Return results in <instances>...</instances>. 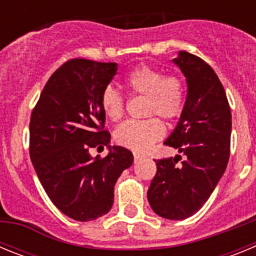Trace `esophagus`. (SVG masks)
<instances>
[{
    "label": "esophagus",
    "mask_w": 256,
    "mask_h": 256,
    "mask_svg": "<svg viewBox=\"0 0 256 256\" xmlns=\"http://www.w3.org/2000/svg\"><path fill=\"white\" fill-rule=\"evenodd\" d=\"M133 156H134V160H136V162H137V160H140V159H141V158H142V156L140 155V154H134V155H133Z\"/></svg>",
    "instance_id": "1"
}]
</instances>
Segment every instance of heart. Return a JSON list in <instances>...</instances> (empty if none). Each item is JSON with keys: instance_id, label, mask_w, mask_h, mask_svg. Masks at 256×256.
<instances>
[{"instance_id": "b5f03b06", "label": "heart", "mask_w": 256, "mask_h": 256, "mask_svg": "<svg viewBox=\"0 0 256 256\" xmlns=\"http://www.w3.org/2000/svg\"><path fill=\"white\" fill-rule=\"evenodd\" d=\"M126 86L134 94L148 97L146 114H158L164 119H174L184 105V84L176 76H165L162 70L141 65L126 78ZM101 106L106 116L118 120L124 112V98L114 87L108 86L101 94ZM164 126L158 118L144 120H126L116 128L115 141L136 152H144L164 136Z\"/></svg>"}]
</instances>
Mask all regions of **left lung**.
<instances>
[{
	"label": "left lung",
	"instance_id": "8db88e82",
	"mask_svg": "<svg viewBox=\"0 0 256 256\" xmlns=\"http://www.w3.org/2000/svg\"><path fill=\"white\" fill-rule=\"evenodd\" d=\"M186 78L187 96L177 126L164 144L183 155L155 160L156 176L148 191L159 216L182 220L208 201L230 159L232 116L216 72L204 60L180 51L172 60Z\"/></svg>",
	"mask_w": 256,
	"mask_h": 256
}]
</instances>
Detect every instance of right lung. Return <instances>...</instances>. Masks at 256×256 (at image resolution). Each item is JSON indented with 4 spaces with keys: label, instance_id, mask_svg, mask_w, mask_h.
<instances>
[{
    "label": "right lung",
    "instance_id": "add662e5",
    "mask_svg": "<svg viewBox=\"0 0 256 256\" xmlns=\"http://www.w3.org/2000/svg\"><path fill=\"white\" fill-rule=\"evenodd\" d=\"M118 72L116 62L73 58L50 76L32 112L30 160L44 191L69 218L88 222L110 212L114 186L133 154L110 146L101 128L105 112L101 94ZM108 146L104 160L89 148Z\"/></svg>",
    "mask_w": 256,
    "mask_h": 256
}]
</instances>
